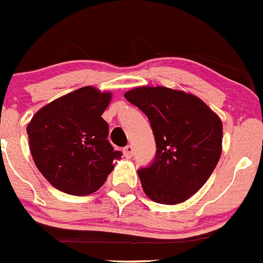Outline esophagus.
I'll return each instance as SVG.
<instances>
[{
	"label": "esophagus",
	"mask_w": 263,
	"mask_h": 263,
	"mask_svg": "<svg viewBox=\"0 0 263 263\" xmlns=\"http://www.w3.org/2000/svg\"><path fill=\"white\" fill-rule=\"evenodd\" d=\"M123 153L124 156H125V158H132L133 153H134V148H133L132 145H126V147L124 148Z\"/></svg>",
	"instance_id": "34e87169"
}]
</instances>
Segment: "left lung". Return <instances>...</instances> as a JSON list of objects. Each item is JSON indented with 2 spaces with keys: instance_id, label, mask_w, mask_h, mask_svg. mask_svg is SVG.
I'll return each mask as SVG.
<instances>
[{
  "instance_id": "obj_1",
  "label": "left lung",
  "mask_w": 263,
  "mask_h": 263,
  "mask_svg": "<svg viewBox=\"0 0 263 263\" xmlns=\"http://www.w3.org/2000/svg\"><path fill=\"white\" fill-rule=\"evenodd\" d=\"M151 121L157 154L138 171L143 191L158 204L190 199L210 177L223 151V123L201 99L190 92L139 86L125 92Z\"/></svg>"
}]
</instances>
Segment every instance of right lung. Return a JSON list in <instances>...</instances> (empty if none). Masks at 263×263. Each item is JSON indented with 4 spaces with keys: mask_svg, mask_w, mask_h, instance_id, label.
<instances>
[{
    "mask_svg": "<svg viewBox=\"0 0 263 263\" xmlns=\"http://www.w3.org/2000/svg\"><path fill=\"white\" fill-rule=\"evenodd\" d=\"M112 99L93 86L78 88L37 110L29 121L35 166L59 191L85 196L99 190L121 158L101 118Z\"/></svg>",
    "mask_w": 263,
    "mask_h": 263,
    "instance_id": "obj_1",
    "label": "right lung"
}]
</instances>
